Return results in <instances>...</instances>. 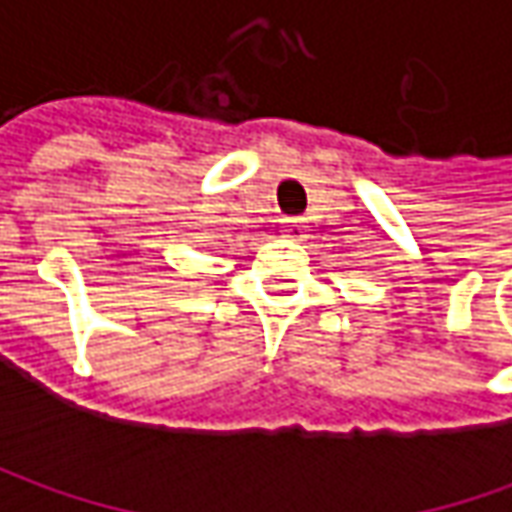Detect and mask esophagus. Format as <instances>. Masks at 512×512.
Segmentation results:
<instances>
[{
  "instance_id": "esophagus-1",
  "label": "esophagus",
  "mask_w": 512,
  "mask_h": 512,
  "mask_svg": "<svg viewBox=\"0 0 512 512\" xmlns=\"http://www.w3.org/2000/svg\"><path fill=\"white\" fill-rule=\"evenodd\" d=\"M282 230H285L287 239H305V219H285L282 222Z\"/></svg>"
}]
</instances>
